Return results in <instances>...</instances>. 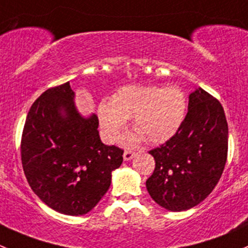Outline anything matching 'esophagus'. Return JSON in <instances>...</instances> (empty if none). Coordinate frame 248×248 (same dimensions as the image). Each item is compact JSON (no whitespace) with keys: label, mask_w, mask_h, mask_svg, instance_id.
<instances>
[{"label":"esophagus","mask_w":248,"mask_h":248,"mask_svg":"<svg viewBox=\"0 0 248 248\" xmlns=\"http://www.w3.org/2000/svg\"><path fill=\"white\" fill-rule=\"evenodd\" d=\"M134 157H135V152H131V151H125L124 155H123L124 161H130V159H133Z\"/></svg>","instance_id":"esophagus-1"}]
</instances>
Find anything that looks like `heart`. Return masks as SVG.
<instances>
[{"instance_id": "obj_1", "label": "heart", "mask_w": 248, "mask_h": 248, "mask_svg": "<svg viewBox=\"0 0 248 248\" xmlns=\"http://www.w3.org/2000/svg\"><path fill=\"white\" fill-rule=\"evenodd\" d=\"M186 107V96L179 87L126 85L114 93L112 101H101L97 114L101 131L108 142L117 140L131 118L136 131L123 138L124 145H136L143 139L150 143H163L179 130Z\"/></svg>"}]
</instances>
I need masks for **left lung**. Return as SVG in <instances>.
Masks as SVG:
<instances>
[{
	"label": "left lung",
	"instance_id": "1",
	"mask_svg": "<svg viewBox=\"0 0 248 248\" xmlns=\"http://www.w3.org/2000/svg\"><path fill=\"white\" fill-rule=\"evenodd\" d=\"M187 114L175 135L150 151L155 161L146 181L153 201L170 212L197 206L218 184L228 155L223 106L199 87L188 95Z\"/></svg>",
	"mask_w": 248,
	"mask_h": 248
}]
</instances>
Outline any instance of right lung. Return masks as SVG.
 Returning <instances> with one entry per match:
<instances>
[{
    "instance_id": "obj_1",
    "label": "right lung",
    "mask_w": 248,
    "mask_h": 248,
    "mask_svg": "<svg viewBox=\"0 0 248 248\" xmlns=\"http://www.w3.org/2000/svg\"><path fill=\"white\" fill-rule=\"evenodd\" d=\"M74 98L69 81L45 91L28 113L20 150L39 199L62 214L84 216L109 188L123 151L101 141L97 115H82Z\"/></svg>"
}]
</instances>
